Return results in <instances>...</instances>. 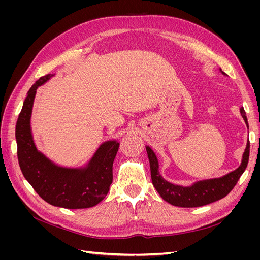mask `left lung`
I'll return each mask as SVG.
<instances>
[{"label": "left lung", "instance_id": "1", "mask_svg": "<svg viewBox=\"0 0 260 260\" xmlns=\"http://www.w3.org/2000/svg\"><path fill=\"white\" fill-rule=\"evenodd\" d=\"M219 70L222 75L228 76L222 72L221 68ZM240 113L248 128L246 114L243 107L240 108ZM145 147L149 160V167H151V177L154 187L164 201L178 207H200L223 199L232 191L240 177L245 171L249 157V141H247L246 147L244 149L242 156L241 165L237 169L222 177L200 180L191 185L183 186L171 183L162 178L159 174V164L156 154L148 145Z\"/></svg>", "mask_w": 260, "mask_h": 260}]
</instances>
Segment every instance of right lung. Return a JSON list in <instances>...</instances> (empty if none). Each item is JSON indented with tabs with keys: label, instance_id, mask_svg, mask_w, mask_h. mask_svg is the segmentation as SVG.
<instances>
[{
	"label": "right lung",
	"instance_id": "right-lung-1",
	"mask_svg": "<svg viewBox=\"0 0 260 260\" xmlns=\"http://www.w3.org/2000/svg\"><path fill=\"white\" fill-rule=\"evenodd\" d=\"M54 75L41 77L27 93L16 124L17 156L23 177L49 204L67 209L89 208L105 199L113 182V164L119 148L117 140L102 143L82 166H61L39 151L31 130L37 89Z\"/></svg>",
	"mask_w": 260,
	"mask_h": 260
}]
</instances>
